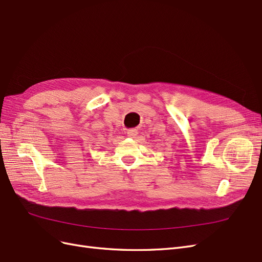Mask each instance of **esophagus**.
Here are the masks:
<instances>
[{"label": "esophagus", "instance_id": "esophagus-1", "mask_svg": "<svg viewBox=\"0 0 262 262\" xmlns=\"http://www.w3.org/2000/svg\"><path fill=\"white\" fill-rule=\"evenodd\" d=\"M138 133L139 132L136 129H132V130L126 131V134H128V137H130V138H136L138 136Z\"/></svg>", "mask_w": 262, "mask_h": 262}]
</instances>
